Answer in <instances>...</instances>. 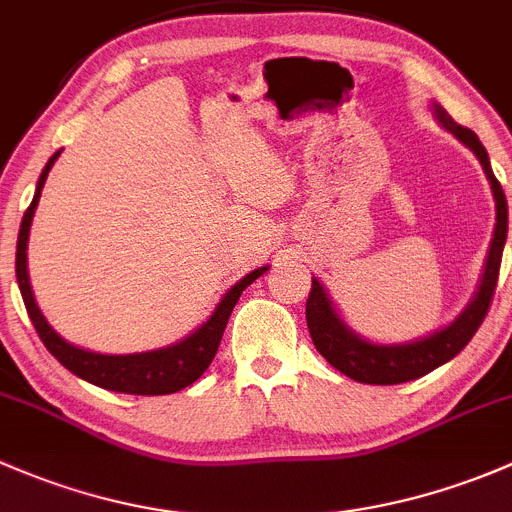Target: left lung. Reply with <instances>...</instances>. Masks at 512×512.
Returning <instances> with one entry per match:
<instances>
[{
	"label": "left lung",
	"mask_w": 512,
	"mask_h": 512,
	"mask_svg": "<svg viewBox=\"0 0 512 512\" xmlns=\"http://www.w3.org/2000/svg\"><path fill=\"white\" fill-rule=\"evenodd\" d=\"M436 118L444 123L446 130H451L463 145L471 147L476 152V157L481 160L486 177L491 179L493 197H495V231L491 241V251H488L486 271H483L481 288H478L476 298L468 305L466 313L449 325L441 333L426 337L421 342H412V345H372V342L360 340L357 335H352L350 330L342 325V320L337 318L333 305H330L328 293L323 291L318 281L313 278V288H310L308 303H305V320H308L310 337H313V345L335 370L347 374L355 382L365 384H399V382H412V379L424 377L436 367H441L444 362L453 360L463 347L471 342V337L476 335V330L481 328L483 320H486L488 310H491L495 286H498V273H500V258H503V246L505 236H508V202H505V192L500 187V182L495 179L491 170V160H488L486 147L481 145V140L476 138V133L463 125H458L456 120L446 113L441 105H434Z\"/></svg>",
	"instance_id": "left-lung-1"
}]
</instances>
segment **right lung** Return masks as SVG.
Instances as JSON below:
<instances>
[{"instance_id":"obj_1","label":"right lung","mask_w":512,"mask_h":512,"mask_svg":"<svg viewBox=\"0 0 512 512\" xmlns=\"http://www.w3.org/2000/svg\"><path fill=\"white\" fill-rule=\"evenodd\" d=\"M59 155L61 150L46 162L44 172H41L34 199H31L29 209L24 212V219H21L19 241H17L19 291H21V298H24L26 313H29L31 323H34L41 342H44L46 350H49L68 372L86 379V382L96 384V387L110 389V392L152 397V394H172V392H179V389L189 387V384L197 382V379L207 372V367L212 365L214 355H217L219 350L221 335H224V328L226 323H229V315L231 310H234L236 300H239L241 293H244L258 276H263L268 268H258V271L249 273L246 278H241V281L236 283L224 298H221V303L217 305L212 318H209L197 333L179 342V345L165 347V350H155V352H142V355H96V352H88V350H81V347L68 345L63 337H59L54 330H51V325L46 323L41 310L36 308L34 293H31V286H29V273H26V241H29V226H31V219H34V209L36 204H39L41 189H44V182L46 177H49L51 165L59 160Z\"/></svg>"}]
</instances>
